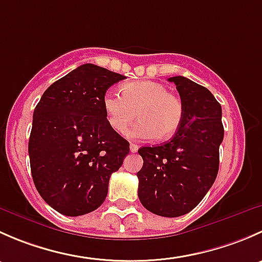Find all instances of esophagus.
<instances>
[{
    "mask_svg": "<svg viewBox=\"0 0 262 262\" xmlns=\"http://www.w3.org/2000/svg\"><path fill=\"white\" fill-rule=\"evenodd\" d=\"M129 148H130V152L132 153H136L137 150H138V146H137V144H130V146H129Z\"/></svg>",
    "mask_w": 262,
    "mask_h": 262,
    "instance_id": "34e87169",
    "label": "esophagus"
}]
</instances>
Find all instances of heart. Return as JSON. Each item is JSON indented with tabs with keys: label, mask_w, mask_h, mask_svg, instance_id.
I'll return each mask as SVG.
<instances>
[{
	"label": "heart",
	"mask_w": 262,
	"mask_h": 262,
	"mask_svg": "<svg viewBox=\"0 0 262 262\" xmlns=\"http://www.w3.org/2000/svg\"><path fill=\"white\" fill-rule=\"evenodd\" d=\"M107 123L119 133L133 123L137 113L141 120L126 133L130 139H168L182 120V102L167 87L153 81L129 82L121 94L107 91L102 97Z\"/></svg>",
	"instance_id": "1"
}]
</instances>
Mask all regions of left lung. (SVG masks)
Wrapping results in <instances>:
<instances>
[{
	"label": "left lung",
	"instance_id": "1",
	"mask_svg": "<svg viewBox=\"0 0 262 262\" xmlns=\"http://www.w3.org/2000/svg\"><path fill=\"white\" fill-rule=\"evenodd\" d=\"M168 81L181 97V125L170 142L138 150L143 167L137 176L142 205L173 218L194 209L215 181L224 128L221 104L209 90L182 76Z\"/></svg>",
	"mask_w": 262,
	"mask_h": 262
}]
</instances>
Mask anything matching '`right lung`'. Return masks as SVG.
Instances as JSON below:
<instances>
[{"label":"right lung","mask_w":262,"mask_h":262,"mask_svg":"<svg viewBox=\"0 0 262 262\" xmlns=\"http://www.w3.org/2000/svg\"><path fill=\"white\" fill-rule=\"evenodd\" d=\"M125 78L86 63L50 84L36 105L29 139L34 184L53 209L68 216L100 207L129 143L109 125L102 97Z\"/></svg>","instance_id":"obj_1"}]
</instances>
